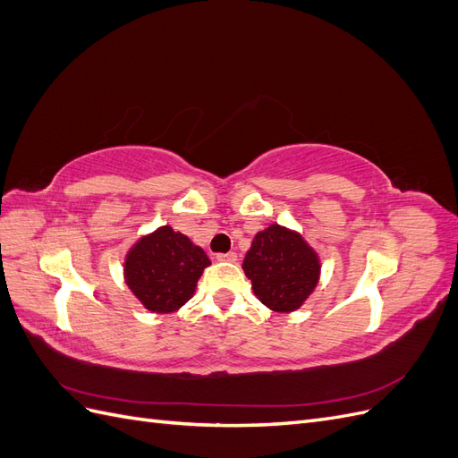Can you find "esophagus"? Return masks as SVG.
<instances>
[{
	"instance_id": "1",
	"label": "esophagus",
	"mask_w": 458,
	"mask_h": 458,
	"mask_svg": "<svg viewBox=\"0 0 458 458\" xmlns=\"http://www.w3.org/2000/svg\"><path fill=\"white\" fill-rule=\"evenodd\" d=\"M217 261H237V254L227 252V254H217Z\"/></svg>"
}]
</instances>
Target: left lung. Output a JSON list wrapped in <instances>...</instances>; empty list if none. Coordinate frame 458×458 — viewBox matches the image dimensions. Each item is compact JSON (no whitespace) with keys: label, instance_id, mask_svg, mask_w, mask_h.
Segmentation results:
<instances>
[{"label":"left lung","instance_id":"obj_1","mask_svg":"<svg viewBox=\"0 0 458 458\" xmlns=\"http://www.w3.org/2000/svg\"><path fill=\"white\" fill-rule=\"evenodd\" d=\"M242 269L263 306L290 313L300 310L315 290L321 259L300 233L273 224L256 234Z\"/></svg>","mask_w":458,"mask_h":458}]
</instances>
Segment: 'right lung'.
I'll return each instance as SVG.
<instances>
[{"instance_id": "obj_1", "label": "right lung", "mask_w": 458, "mask_h": 458, "mask_svg": "<svg viewBox=\"0 0 458 458\" xmlns=\"http://www.w3.org/2000/svg\"><path fill=\"white\" fill-rule=\"evenodd\" d=\"M210 258L183 233L162 225L137 241L123 259V279L152 313H174L192 298Z\"/></svg>"}]
</instances>
